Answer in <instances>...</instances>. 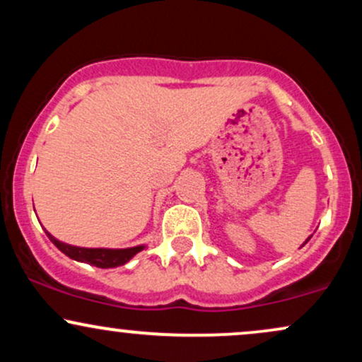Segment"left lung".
<instances>
[{
    "mask_svg": "<svg viewBox=\"0 0 362 362\" xmlns=\"http://www.w3.org/2000/svg\"><path fill=\"white\" fill-rule=\"evenodd\" d=\"M310 238H311V236H310ZM310 238H308V240H310ZM308 240H306V242H305V243H308ZM305 243H303V245H301V247H305Z\"/></svg>",
    "mask_w": 362,
    "mask_h": 362,
    "instance_id": "1",
    "label": "left lung"
}]
</instances>
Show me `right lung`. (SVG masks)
Segmentation results:
<instances>
[{
	"label": "right lung",
	"instance_id": "right-lung-1",
	"mask_svg": "<svg viewBox=\"0 0 362 362\" xmlns=\"http://www.w3.org/2000/svg\"><path fill=\"white\" fill-rule=\"evenodd\" d=\"M49 240L56 245L59 250L68 255L69 259L76 262H85V264L97 265L100 269H114L119 265L127 264L136 253L143 250L146 245H138V247H129V248H86V247H76V245H69L57 240L49 231H45Z\"/></svg>",
	"mask_w": 362,
	"mask_h": 362
}]
</instances>
